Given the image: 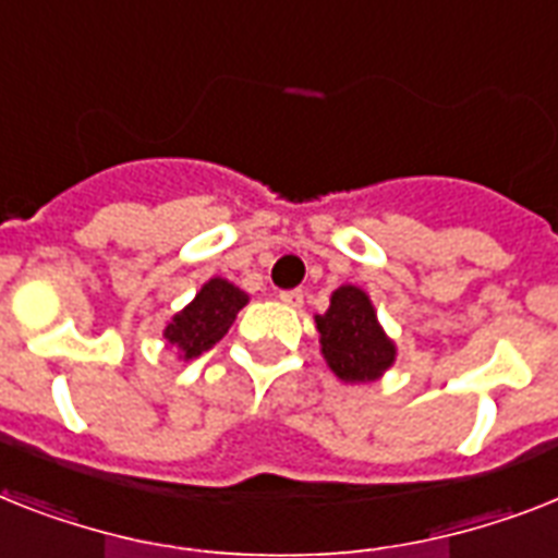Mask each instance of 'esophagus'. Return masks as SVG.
<instances>
[{"label": "esophagus", "instance_id": "esophagus-1", "mask_svg": "<svg viewBox=\"0 0 558 558\" xmlns=\"http://www.w3.org/2000/svg\"><path fill=\"white\" fill-rule=\"evenodd\" d=\"M278 298L283 303H287V306H301V303H303V292H301V289H287V292H280Z\"/></svg>", "mask_w": 558, "mask_h": 558}]
</instances>
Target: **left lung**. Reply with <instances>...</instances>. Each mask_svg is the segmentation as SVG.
I'll return each mask as SVG.
<instances>
[{"label":"left lung","mask_w":558,"mask_h":558,"mask_svg":"<svg viewBox=\"0 0 558 558\" xmlns=\"http://www.w3.org/2000/svg\"><path fill=\"white\" fill-rule=\"evenodd\" d=\"M320 352L343 384L378 381L396 364V343L378 324L369 294L357 287L335 289L329 310L315 315Z\"/></svg>","instance_id":"left-lung-1"}]
</instances>
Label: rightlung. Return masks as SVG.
I'll return each mask as SVG.
<instances>
[{"instance_id": "obj_1", "label": "right lung", "mask_w": 558, "mask_h": 558, "mask_svg": "<svg viewBox=\"0 0 558 558\" xmlns=\"http://www.w3.org/2000/svg\"><path fill=\"white\" fill-rule=\"evenodd\" d=\"M248 303V294L223 278H211L194 294V301L180 310L169 326L162 329V338L180 350V357H197L211 350L234 324L238 312Z\"/></svg>"}]
</instances>
